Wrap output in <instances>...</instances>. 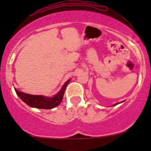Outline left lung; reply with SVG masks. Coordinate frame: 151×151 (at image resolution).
<instances>
[{
    "mask_svg": "<svg viewBox=\"0 0 151 151\" xmlns=\"http://www.w3.org/2000/svg\"><path fill=\"white\" fill-rule=\"evenodd\" d=\"M117 104H118H118H114V106H115V105H117Z\"/></svg>",
    "mask_w": 151,
    "mask_h": 151,
    "instance_id": "1",
    "label": "left lung"
}]
</instances>
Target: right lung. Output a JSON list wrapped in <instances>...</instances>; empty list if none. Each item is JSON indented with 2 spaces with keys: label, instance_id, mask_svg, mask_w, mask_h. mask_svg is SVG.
Here are the masks:
<instances>
[{
  "label": "right lung",
  "instance_id": "add662e5",
  "mask_svg": "<svg viewBox=\"0 0 151 151\" xmlns=\"http://www.w3.org/2000/svg\"><path fill=\"white\" fill-rule=\"evenodd\" d=\"M70 80H68L63 86L62 87L61 90L58 92V93L56 94L55 96L52 98L43 96H35L30 95V94L25 93L23 92L17 91L15 89L17 94L18 96L25 103H26L28 106L31 107L39 108V109H52L55 106H58L60 104L63 99L64 92L66 91L67 85L69 83Z\"/></svg>",
  "mask_w": 151,
  "mask_h": 151
}]
</instances>
